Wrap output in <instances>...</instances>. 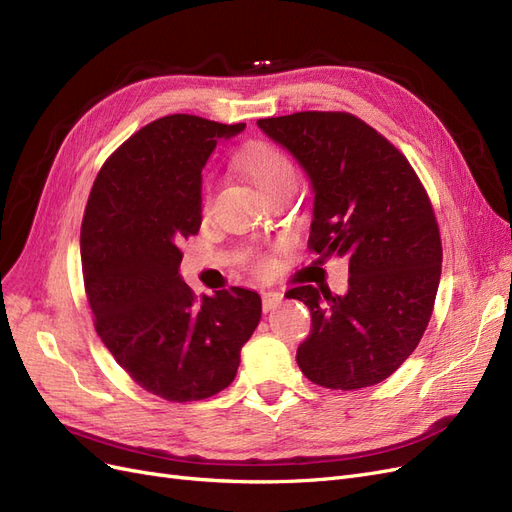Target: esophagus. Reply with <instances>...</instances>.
<instances>
[{
  "label": "esophagus",
  "instance_id": "obj_1",
  "mask_svg": "<svg viewBox=\"0 0 512 512\" xmlns=\"http://www.w3.org/2000/svg\"><path fill=\"white\" fill-rule=\"evenodd\" d=\"M280 303H282V292H273V290L262 292V309H265V312H271V309H275Z\"/></svg>",
  "mask_w": 512,
  "mask_h": 512
}]
</instances>
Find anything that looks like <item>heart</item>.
<instances>
[{"mask_svg": "<svg viewBox=\"0 0 512 512\" xmlns=\"http://www.w3.org/2000/svg\"><path fill=\"white\" fill-rule=\"evenodd\" d=\"M239 164L247 173L262 194H269L277 188H284V185L297 183V168H294L292 160L286 153L265 141H256L245 145ZM205 207H207V196H205ZM269 269V262L265 258L256 260V271L265 273Z\"/></svg>", "mask_w": 512, "mask_h": 512, "instance_id": "heart-1", "label": "heart"}]
</instances>
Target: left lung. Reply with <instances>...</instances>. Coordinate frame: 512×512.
<instances>
[{
  "instance_id": "8db88e82",
  "label": "left lung",
  "mask_w": 512,
  "mask_h": 512,
  "mask_svg": "<svg viewBox=\"0 0 512 512\" xmlns=\"http://www.w3.org/2000/svg\"><path fill=\"white\" fill-rule=\"evenodd\" d=\"M314 188L309 252L348 260V292L297 286L312 312L297 350L307 380L356 391L389 378L421 342L442 273V241L427 190L393 143L359 117L303 111L258 119Z\"/></svg>"
}]
</instances>
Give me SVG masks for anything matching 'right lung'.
Wrapping results in <instances>:
<instances>
[{
    "instance_id": "obj_1",
    "label": "right lung",
    "mask_w": 512,
    "mask_h": 512,
    "mask_svg": "<svg viewBox=\"0 0 512 512\" xmlns=\"http://www.w3.org/2000/svg\"><path fill=\"white\" fill-rule=\"evenodd\" d=\"M243 128L181 113L147 123L104 162L83 215L96 333L138 386L177 404L224 391L260 322L254 290L198 299L179 277V245L203 222V166Z\"/></svg>"
}]
</instances>
